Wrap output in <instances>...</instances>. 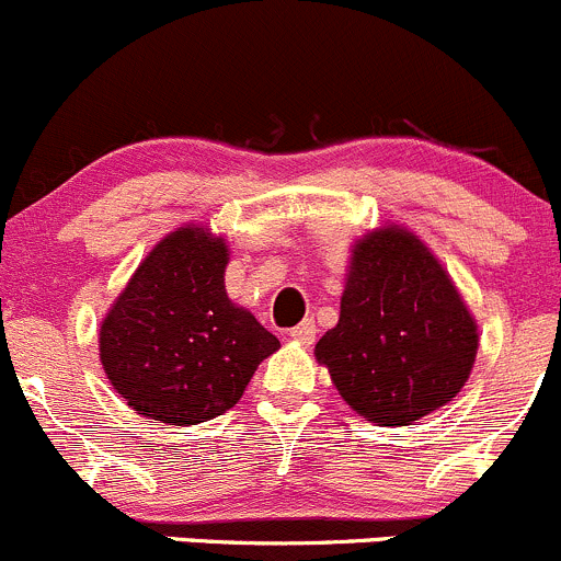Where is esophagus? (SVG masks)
Returning <instances> with one entry per match:
<instances>
[{
  "label": "esophagus",
  "instance_id": "obj_1",
  "mask_svg": "<svg viewBox=\"0 0 561 561\" xmlns=\"http://www.w3.org/2000/svg\"><path fill=\"white\" fill-rule=\"evenodd\" d=\"M288 335H291V341L302 343V346H310V343L316 341V321L313 319H305L299 321L294 330H288Z\"/></svg>",
  "mask_w": 561,
  "mask_h": 561
}]
</instances>
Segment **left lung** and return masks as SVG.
Here are the masks:
<instances>
[{
    "mask_svg": "<svg viewBox=\"0 0 561 561\" xmlns=\"http://www.w3.org/2000/svg\"><path fill=\"white\" fill-rule=\"evenodd\" d=\"M348 253L341 316L313 354L359 417L412 425L463 390L480 330L445 264L407 226L365 231Z\"/></svg>",
    "mask_w": 561,
    "mask_h": 561,
    "instance_id": "obj_1",
    "label": "left lung"
}]
</instances>
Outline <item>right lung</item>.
Listing matches in <instances>:
<instances>
[{
  "label": "right lung",
  "mask_w": 561,
  "mask_h": 561,
  "mask_svg": "<svg viewBox=\"0 0 561 561\" xmlns=\"http://www.w3.org/2000/svg\"><path fill=\"white\" fill-rule=\"evenodd\" d=\"M229 253L207 226L169 231L100 321L105 379L141 417L207 423L240 401L259 363L280 348L226 294Z\"/></svg>",
  "instance_id": "add662e5"
}]
</instances>
